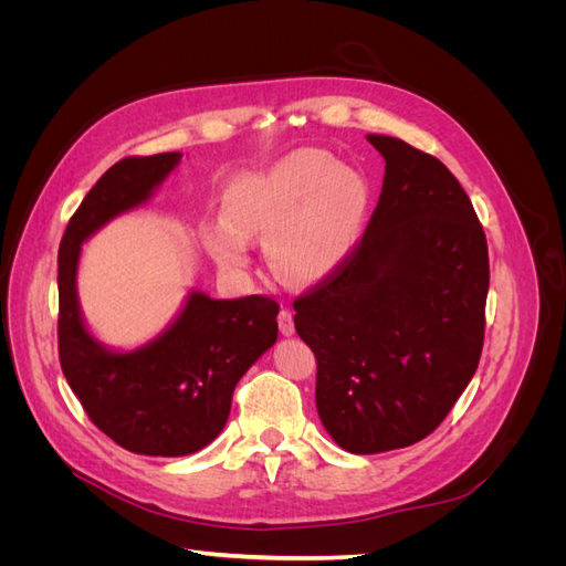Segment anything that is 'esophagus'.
I'll list each match as a JSON object with an SVG mask.
<instances>
[{
	"instance_id": "1",
	"label": "esophagus",
	"mask_w": 566,
	"mask_h": 566,
	"mask_svg": "<svg viewBox=\"0 0 566 566\" xmlns=\"http://www.w3.org/2000/svg\"><path fill=\"white\" fill-rule=\"evenodd\" d=\"M279 328H281V333L285 335V337H290L295 333V321H293V312L290 310H281V314H279Z\"/></svg>"
}]
</instances>
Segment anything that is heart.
<instances>
[{"mask_svg":"<svg viewBox=\"0 0 566 566\" xmlns=\"http://www.w3.org/2000/svg\"><path fill=\"white\" fill-rule=\"evenodd\" d=\"M368 186L331 153L300 148L264 169L235 175L221 193V219L202 229L205 248L227 271L248 266V238L264 235L271 269L285 281H316L354 248Z\"/></svg>","mask_w":566,"mask_h":566,"instance_id":"b5f03b06","label":"heart"}]
</instances>
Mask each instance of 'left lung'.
<instances>
[{
	"label": "left lung",
	"instance_id": "1",
	"mask_svg": "<svg viewBox=\"0 0 566 566\" xmlns=\"http://www.w3.org/2000/svg\"><path fill=\"white\" fill-rule=\"evenodd\" d=\"M368 142L385 158L378 208L293 302L321 422L361 455L410 447L449 416L482 356L489 293L486 235L449 167L394 136Z\"/></svg>",
	"mask_w": 566,
	"mask_h": 566
}]
</instances>
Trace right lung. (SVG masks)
I'll use <instances>...</instances> for the list:
<instances>
[{"mask_svg":"<svg viewBox=\"0 0 566 566\" xmlns=\"http://www.w3.org/2000/svg\"><path fill=\"white\" fill-rule=\"evenodd\" d=\"M181 163V153L115 163L84 196L59 248V358L67 385L101 432L119 447L177 458L224 430L238 380L279 337V302L266 295L212 300L191 293L179 318L150 345L111 352L84 328L77 260L87 238L136 205Z\"/></svg>","mask_w":566,"mask_h":566,"instance_id":"add662e5","label":"right lung"}]
</instances>
